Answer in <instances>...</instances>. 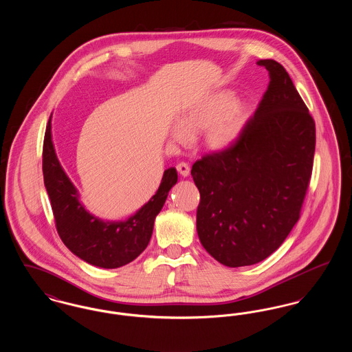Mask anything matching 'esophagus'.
Wrapping results in <instances>:
<instances>
[{"instance_id": "34e87169", "label": "esophagus", "mask_w": 352, "mask_h": 352, "mask_svg": "<svg viewBox=\"0 0 352 352\" xmlns=\"http://www.w3.org/2000/svg\"><path fill=\"white\" fill-rule=\"evenodd\" d=\"M175 168H177L178 173H179L182 177H188V174H190V166H188L187 162H179Z\"/></svg>"}]
</instances>
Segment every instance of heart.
<instances>
[{
    "label": "heart",
    "instance_id": "b5f03b06",
    "mask_svg": "<svg viewBox=\"0 0 352 352\" xmlns=\"http://www.w3.org/2000/svg\"><path fill=\"white\" fill-rule=\"evenodd\" d=\"M250 118V108L244 101L234 100L230 91L215 92L190 107L171 128L174 141L184 144L192 134L203 131V141L208 149L230 148L243 132Z\"/></svg>",
    "mask_w": 352,
    "mask_h": 352
}]
</instances>
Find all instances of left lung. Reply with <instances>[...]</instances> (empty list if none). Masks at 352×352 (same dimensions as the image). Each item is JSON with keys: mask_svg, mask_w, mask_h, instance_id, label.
I'll return each mask as SVG.
<instances>
[{"mask_svg": "<svg viewBox=\"0 0 352 352\" xmlns=\"http://www.w3.org/2000/svg\"><path fill=\"white\" fill-rule=\"evenodd\" d=\"M268 89L243 132L191 168L201 201L197 231L220 264L253 265L276 251L301 215L316 151V122L278 62L261 59Z\"/></svg>", "mask_w": 352, "mask_h": 352, "instance_id": "8db88e82", "label": "left lung"}]
</instances>
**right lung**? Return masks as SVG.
<instances>
[{"label": "right lung", "instance_id": "1", "mask_svg": "<svg viewBox=\"0 0 352 352\" xmlns=\"http://www.w3.org/2000/svg\"><path fill=\"white\" fill-rule=\"evenodd\" d=\"M42 155L43 179L55 227L68 250L85 263L105 269L120 268L138 257L151 241L154 219L178 181L177 170H165L157 192L133 217L125 221H102L84 208L75 186L60 166L51 140V118Z\"/></svg>", "mask_w": 352, "mask_h": 352}]
</instances>
